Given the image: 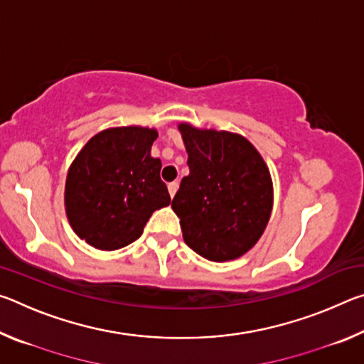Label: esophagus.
Instances as JSON below:
<instances>
[{"mask_svg": "<svg viewBox=\"0 0 364 364\" xmlns=\"http://www.w3.org/2000/svg\"><path fill=\"white\" fill-rule=\"evenodd\" d=\"M176 191H178V183H176V181L168 183V193H170L171 197H173V196L176 194Z\"/></svg>", "mask_w": 364, "mask_h": 364, "instance_id": "1", "label": "esophagus"}]
</instances>
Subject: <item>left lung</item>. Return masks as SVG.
I'll return each instance as SVG.
<instances>
[{"mask_svg": "<svg viewBox=\"0 0 364 364\" xmlns=\"http://www.w3.org/2000/svg\"><path fill=\"white\" fill-rule=\"evenodd\" d=\"M189 175L171 208L183 239L210 262L236 260L262 237L273 208V181L260 154L237 133L180 123Z\"/></svg>", "mask_w": 364, "mask_h": 364, "instance_id": "left-lung-1", "label": "left lung"}]
</instances>
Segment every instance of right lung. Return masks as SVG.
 Listing matches in <instances>:
<instances>
[{
  "label": "right lung",
  "mask_w": 364,
  "mask_h": 364,
  "mask_svg": "<svg viewBox=\"0 0 364 364\" xmlns=\"http://www.w3.org/2000/svg\"><path fill=\"white\" fill-rule=\"evenodd\" d=\"M154 128L117 127L95 134L73 160L65 180V213L72 230L100 250H117L143 234L151 215L170 205L151 156Z\"/></svg>",
  "instance_id": "right-lung-1"
}]
</instances>
